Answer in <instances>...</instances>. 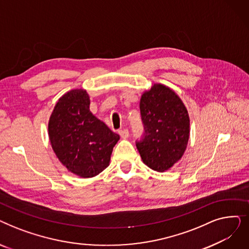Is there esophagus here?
I'll return each instance as SVG.
<instances>
[{"instance_id": "1", "label": "esophagus", "mask_w": 249, "mask_h": 249, "mask_svg": "<svg viewBox=\"0 0 249 249\" xmlns=\"http://www.w3.org/2000/svg\"><path fill=\"white\" fill-rule=\"evenodd\" d=\"M119 134L122 138H128L129 137V131L128 129H121L119 130Z\"/></svg>"}]
</instances>
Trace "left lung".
<instances>
[{
  "instance_id": "1",
  "label": "left lung",
  "mask_w": 249,
  "mask_h": 249,
  "mask_svg": "<svg viewBox=\"0 0 249 249\" xmlns=\"http://www.w3.org/2000/svg\"><path fill=\"white\" fill-rule=\"evenodd\" d=\"M144 134L136 147L141 159L156 172L171 168L184 154L190 136V118L173 89L155 84L140 99Z\"/></svg>"
}]
</instances>
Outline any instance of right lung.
<instances>
[{
	"mask_svg": "<svg viewBox=\"0 0 249 249\" xmlns=\"http://www.w3.org/2000/svg\"><path fill=\"white\" fill-rule=\"evenodd\" d=\"M49 139L60 162L81 178H93L110 163L120 136L89 111L85 89H71L56 103L48 123Z\"/></svg>",
	"mask_w": 249,
	"mask_h": 249,
	"instance_id": "1",
	"label": "right lung"
}]
</instances>
